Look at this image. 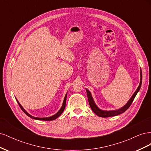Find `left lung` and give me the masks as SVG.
Listing matches in <instances>:
<instances>
[{"instance_id": "8db88e82", "label": "left lung", "mask_w": 151, "mask_h": 151, "mask_svg": "<svg viewBox=\"0 0 151 151\" xmlns=\"http://www.w3.org/2000/svg\"><path fill=\"white\" fill-rule=\"evenodd\" d=\"M142 81V70L140 68V84L137 88V90L135 91L134 94L132 95V96L129 99V101L127 102V103L125 105V106H123L122 108L118 109H116V110H112V111H104V110H102V109H100L96 106V104H95V103L94 101V99L92 97V95H91V94L90 93V91L88 89H86V92H87V95H88V98L89 104V106H90L91 109H92L96 115H97L99 116L103 117V118L114 116L120 115V114L123 113V112H125L127 109L130 106V105H131L132 103L133 102L135 96L137 95V94L138 93V92L140 89Z\"/></svg>"}]
</instances>
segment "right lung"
<instances>
[{
    "label": "right lung",
    "instance_id": "1",
    "mask_svg": "<svg viewBox=\"0 0 151 151\" xmlns=\"http://www.w3.org/2000/svg\"><path fill=\"white\" fill-rule=\"evenodd\" d=\"M67 94H65V98H64V99H63V104H62V107H61V108H60V110H59L55 115H53V116H50V117H47V118H38V117H35V116H31V115H29V114L27 112L25 109L22 108V106H21V104L19 103V101H17V99H16V100H17V103H18V104L19 105V106H20V108H21V109L22 110V111H23L26 115H28L29 117H30V118H33V119H35V120H45V121H50V120H55V119H57V118L58 117V116H60V115H61V114L63 113V111H64V109H65V104H66V99H67Z\"/></svg>",
    "mask_w": 151,
    "mask_h": 151
}]
</instances>
